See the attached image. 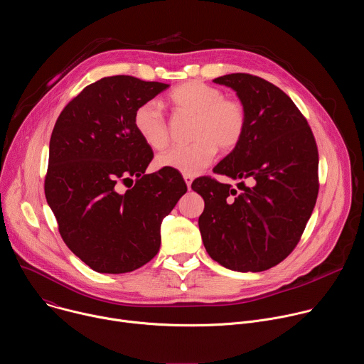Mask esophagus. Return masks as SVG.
<instances>
[{
	"mask_svg": "<svg viewBox=\"0 0 364 364\" xmlns=\"http://www.w3.org/2000/svg\"><path fill=\"white\" fill-rule=\"evenodd\" d=\"M183 178H184V181H186V184H187V187H188V190H190L191 183H193V176H187V174H184V176H183Z\"/></svg>",
	"mask_w": 364,
	"mask_h": 364,
	"instance_id": "34e87169",
	"label": "esophagus"
}]
</instances>
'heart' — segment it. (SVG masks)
Returning a JSON list of instances; mask_svg holds the SVG:
<instances>
[{
  "label": "heart",
  "instance_id": "heart-1",
  "mask_svg": "<svg viewBox=\"0 0 364 364\" xmlns=\"http://www.w3.org/2000/svg\"><path fill=\"white\" fill-rule=\"evenodd\" d=\"M173 109L194 117L193 144L174 146L157 157L160 168H170L196 176L209 166L218 148L232 152L239 146L246 131V108L236 97L225 96L223 90L198 80L180 83L167 96ZM134 128L152 149H164L170 142V128L157 102L148 100L134 112Z\"/></svg>",
  "mask_w": 364,
  "mask_h": 364
}]
</instances>
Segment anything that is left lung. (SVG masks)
<instances>
[{
    "label": "left lung",
    "instance_id": "8db88e82",
    "mask_svg": "<svg viewBox=\"0 0 364 364\" xmlns=\"http://www.w3.org/2000/svg\"><path fill=\"white\" fill-rule=\"evenodd\" d=\"M246 108L242 142L191 188L204 198L198 228L207 253L222 267L262 272L295 249L318 196V148L305 117L274 83L249 73L215 79ZM250 184L246 186L244 180Z\"/></svg>",
    "mask_w": 364,
    "mask_h": 364
}]
</instances>
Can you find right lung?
<instances>
[{"label":"right lung","instance_id":"1","mask_svg":"<svg viewBox=\"0 0 364 364\" xmlns=\"http://www.w3.org/2000/svg\"><path fill=\"white\" fill-rule=\"evenodd\" d=\"M167 87L102 77L68 103L51 132L44 194L63 242L96 272L125 274L149 262L163 219L187 191L174 170L145 174L154 152L132 122L141 103Z\"/></svg>","mask_w":364,"mask_h":364}]
</instances>
